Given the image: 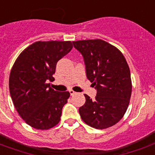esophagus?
Returning a JSON list of instances; mask_svg holds the SVG:
<instances>
[{"label":"esophagus","instance_id":"obj_1","mask_svg":"<svg viewBox=\"0 0 155 155\" xmlns=\"http://www.w3.org/2000/svg\"><path fill=\"white\" fill-rule=\"evenodd\" d=\"M69 92H70V94H71V96H73V95H75V94H76V92H75V91H74V90H72V89H71V90H69Z\"/></svg>","mask_w":155,"mask_h":155}]
</instances>
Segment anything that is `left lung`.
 I'll return each mask as SVG.
<instances>
[{
  "label": "left lung",
  "instance_id": "8db88e82",
  "mask_svg": "<svg viewBox=\"0 0 155 155\" xmlns=\"http://www.w3.org/2000/svg\"><path fill=\"white\" fill-rule=\"evenodd\" d=\"M73 45L82 54L87 79L97 90L94 100L84 94L80 117L95 129L111 127L123 117L130 104L132 81L126 59L117 47L101 39L75 41Z\"/></svg>",
  "mask_w": 155,
  "mask_h": 155
}]
</instances>
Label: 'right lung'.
I'll use <instances>...</instances> for the list:
<instances>
[{"mask_svg": "<svg viewBox=\"0 0 155 155\" xmlns=\"http://www.w3.org/2000/svg\"><path fill=\"white\" fill-rule=\"evenodd\" d=\"M71 41L34 42L19 54L9 75V92L21 117L31 127L49 130L60 120L69 92L50 87L56 64L72 49Z\"/></svg>", "mask_w": 155, "mask_h": 155, "instance_id": "obj_1", "label": "right lung"}]
</instances>
